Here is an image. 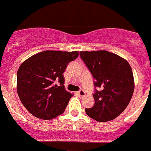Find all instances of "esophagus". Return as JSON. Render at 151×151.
I'll return each instance as SVG.
<instances>
[{
  "mask_svg": "<svg viewBox=\"0 0 151 151\" xmlns=\"http://www.w3.org/2000/svg\"><path fill=\"white\" fill-rule=\"evenodd\" d=\"M78 94L80 97H84V96L85 95V91H83V90H80L78 92Z\"/></svg>",
  "mask_w": 151,
  "mask_h": 151,
  "instance_id": "esophagus-1",
  "label": "esophagus"
}]
</instances>
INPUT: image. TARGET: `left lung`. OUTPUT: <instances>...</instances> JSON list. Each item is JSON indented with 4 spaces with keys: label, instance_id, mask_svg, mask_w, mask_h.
I'll list each match as a JSON object with an SVG mask.
<instances>
[{
    "label": "left lung",
    "instance_id": "left-lung-1",
    "mask_svg": "<svg viewBox=\"0 0 151 151\" xmlns=\"http://www.w3.org/2000/svg\"><path fill=\"white\" fill-rule=\"evenodd\" d=\"M82 60L91 73L99 87L93 97L94 106L85 109L86 114L97 122H107L116 118L130 102L134 81L126 60L107 50L81 51Z\"/></svg>",
    "mask_w": 151,
    "mask_h": 151
}]
</instances>
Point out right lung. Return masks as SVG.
I'll return each instance as SVG.
<instances>
[{"label": "right lung", "mask_w": 151, "mask_h": 151, "mask_svg": "<svg viewBox=\"0 0 151 151\" xmlns=\"http://www.w3.org/2000/svg\"><path fill=\"white\" fill-rule=\"evenodd\" d=\"M78 51L45 50L24 61L17 71V90L26 110L41 119H52L64 112L73 94L64 87L63 73ZM58 81L60 85H55Z\"/></svg>", "instance_id": "obj_1"}]
</instances>
